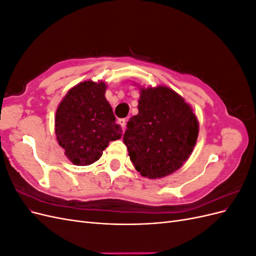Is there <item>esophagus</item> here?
Returning <instances> with one entry per match:
<instances>
[{
	"label": "esophagus",
	"instance_id": "obj_1",
	"mask_svg": "<svg viewBox=\"0 0 256 256\" xmlns=\"http://www.w3.org/2000/svg\"><path fill=\"white\" fill-rule=\"evenodd\" d=\"M118 122L120 125L122 126V128L125 130V127H126V124H127V118H120L118 120Z\"/></svg>",
	"mask_w": 256,
	"mask_h": 256
}]
</instances>
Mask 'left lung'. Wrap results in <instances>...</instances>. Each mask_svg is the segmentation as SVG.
<instances>
[{
  "label": "left lung",
  "mask_w": 256,
  "mask_h": 256,
  "mask_svg": "<svg viewBox=\"0 0 256 256\" xmlns=\"http://www.w3.org/2000/svg\"><path fill=\"white\" fill-rule=\"evenodd\" d=\"M138 109L124 134L130 160L138 172L150 180L174 173L196 144V115L180 94L162 85L140 88Z\"/></svg>",
  "instance_id": "left-lung-1"
}]
</instances>
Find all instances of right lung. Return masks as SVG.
Listing matches in <instances>:
<instances>
[{
    "label": "right lung",
    "mask_w": 256,
    "mask_h": 256,
    "mask_svg": "<svg viewBox=\"0 0 256 256\" xmlns=\"http://www.w3.org/2000/svg\"><path fill=\"white\" fill-rule=\"evenodd\" d=\"M106 90L104 81L80 82L68 90L58 106L56 140L74 166L94 164L111 141L122 138Z\"/></svg>",
    "instance_id": "1"
}]
</instances>
